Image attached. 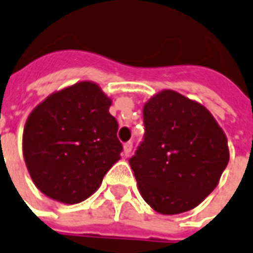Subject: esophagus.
Returning <instances> with one entry per match:
<instances>
[{
    "mask_svg": "<svg viewBox=\"0 0 253 253\" xmlns=\"http://www.w3.org/2000/svg\"><path fill=\"white\" fill-rule=\"evenodd\" d=\"M123 151H125V155L128 156L131 154V151H132V142H127L125 143V146H123Z\"/></svg>",
    "mask_w": 253,
    "mask_h": 253,
    "instance_id": "esophagus-1",
    "label": "esophagus"
}]
</instances>
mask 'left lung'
I'll return each mask as SVG.
<instances>
[{
  "label": "left lung",
  "instance_id": "1",
  "mask_svg": "<svg viewBox=\"0 0 253 253\" xmlns=\"http://www.w3.org/2000/svg\"><path fill=\"white\" fill-rule=\"evenodd\" d=\"M144 136L128 160L147 204L160 214L192 210L218 185L228 164L227 138L211 113L174 90L143 107Z\"/></svg>",
  "mask_w": 253,
  "mask_h": 253
}]
</instances>
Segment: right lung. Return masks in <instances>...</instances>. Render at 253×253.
I'll return each mask as SVG.
<instances>
[{"mask_svg": "<svg viewBox=\"0 0 253 253\" xmlns=\"http://www.w3.org/2000/svg\"><path fill=\"white\" fill-rule=\"evenodd\" d=\"M110 105L98 85L81 81L31 111L23 130V158L43 194L73 205L99 188L123 150Z\"/></svg>", "mask_w": 253, "mask_h": 253, "instance_id": "add662e5", "label": "right lung"}]
</instances>
